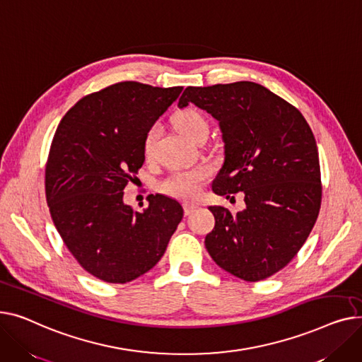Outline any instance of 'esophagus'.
<instances>
[{"label":"esophagus","instance_id":"esophagus-1","mask_svg":"<svg viewBox=\"0 0 362 362\" xmlns=\"http://www.w3.org/2000/svg\"><path fill=\"white\" fill-rule=\"evenodd\" d=\"M197 209V204H194V203H184V214L188 216V215H191L193 214V211Z\"/></svg>","mask_w":362,"mask_h":362}]
</instances>
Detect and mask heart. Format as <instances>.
Wrapping results in <instances>:
<instances>
[{
	"instance_id": "obj_1",
	"label": "heart",
	"mask_w": 362,
	"mask_h": 362,
	"mask_svg": "<svg viewBox=\"0 0 362 362\" xmlns=\"http://www.w3.org/2000/svg\"><path fill=\"white\" fill-rule=\"evenodd\" d=\"M173 122L175 129L188 140H193L202 132H207V122L204 117L194 108H184L177 111L173 117ZM156 133L158 127L153 125L144 137L143 147L146 155H151L152 152V144ZM207 177L209 169L204 166L182 169V171H177L171 177H168L160 184V189L165 194L177 199H193L200 193Z\"/></svg>"
}]
</instances>
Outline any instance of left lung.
<instances>
[{
    "mask_svg": "<svg viewBox=\"0 0 362 362\" xmlns=\"http://www.w3.org/2000/svg\"><path fill=\"white\" fill-rule=\"evenodd\" d=\"M188 102L214 117L222 133L225 160L211 189L226 197L243 191L245 202L237 215L209 207L216 223L204 245L223 270L263 281L296 256L320 211L314 134L295 106L252 81L189 86L178 106Z\"/></svg>",
    "mask_w": 362,
    "mask_h": 362,
    "instance_id": "left-lung-1",
    "label": "left lung"
}]
</instances>
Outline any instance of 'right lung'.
Listing matches in <instances>:
<instances>
[{
    "mask_svg": "<svg viewBox=\"0 0 362 362\" xmlns=\"http://www.w3.org/2000/svg\"><path fill=\"white\" fill-rule=\"evenodd\" d=\"M181 92L115 83L81 98L55 132L45 169L51 218L80 266L103 282L151 270L182 219L171 197L151 194L141 214L122 200L144 162L147 132Z\"/></svg>",
    "mask_w": 362,
    "mask_h": 362,
    "instance_id": "1",
    "label": "right lung"
}]
</instances>
